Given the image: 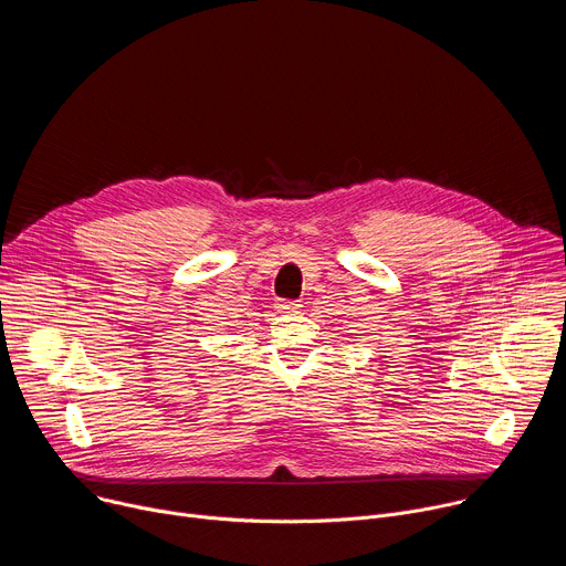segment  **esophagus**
<instances>
[{
  "instance_id": "esophagus-1",
  "label": "esophagus",
  "mask_w": 566,
  "mask_h": 566,
  "mask_svg": "<svg viewBox=\"0 0 566 566\" xmlns=\"http://www.w3.org/2000/svg\"><path fill=\"white\" fill-rule=\"evenodd\" d=\"M297 308H300V304L289 302V300H282V302L275 304V311L282 313V315H293V313H297Z\"/></svg>"
}]
</instances>
